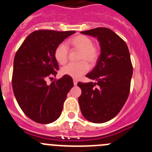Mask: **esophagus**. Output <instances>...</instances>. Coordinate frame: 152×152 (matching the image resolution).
I'll return each instance as SVG.
<instances>
[{
    "mask_svg": "<svg viewBox=\"0 0 152 152\" xmlns=\"http://www.w3.org/2000/svg\"><path fill=\"white\" fill-rule=\"evenodd\" d=\"M73 82H74V84H75V85H77V80H76V79H74V80H73Z\"/></svg>",
    "mask_w": 152,
    "mask_h": 152,
    "instance_id": "obj_1",
    "label": "esophagus"
}]
</instances>
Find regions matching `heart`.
<instances>
[{
  "mask_svg": "<svg viewBox=\"0 0 152 152\" xmlns=\"http://www.w3.org/2000/svg\"><path fill=\"white\" fill-rule=\"evenodd\" d=\"M71 45L80 51L79 59L84 60L77 63H69L61 68V73L74 78H78L89 70V64H94L100 56V50L96 45H93V40L90 37L84 35L75 36L68 42ZM55 58L61 64H64L68 61V48L64 42L58 45L55 49Z\"/></svg>",
  "mask_w": 152,
  "mask_h": 152,
  "instance_id": "b5f03b06",
  "label": "heart"
}]
</instances>
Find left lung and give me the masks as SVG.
<instances>
[{
  "label": "left lung",
  "mask_w": 152,
  "mask_h": 152,
  "mask_svg": "<svg viewBox=\"0 0 152 152\" xmlns=\"http://www.w3.org/2000/svg\"><path fill=\"white\" fill-rule=\"evenodd\" d=\"M80 33L96 37L101 49L96 66L86 75L96 82L77 83L80 111L88 121L105 123L119 113L129 94L133 72L129 51L124 40L108 28Z\"/></svg>",
  "instance_id": "obj_1"
}]
</instances>
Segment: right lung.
Returning <instances> with one entry per match:
<instances>
[{"label": "right lung", "instance_id": "1", "mask_svg": "<svg viewBox=\"0 0 152 152\" xmlns=\"http://www.w3.org/2000/svg\"><path fill=\"white\" fill-rule=\"evenodd\" d=\"M75 31L39 29L29 35L13 61L12 86L19 106L36 123L48 124L59 117L67 94L74 86L70 76L46 84L59 69L55 49Z\"/></svg>", "mask_w": 152, "mask_h": 152}]
</instances>
